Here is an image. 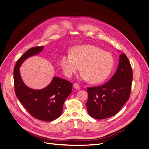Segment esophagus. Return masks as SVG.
Here are the masks:
<instances>
[{"label": "esophagus", "mask_w": 149, "mask_h": 149, "mask_svg": "<svg viewBox=\"0 0 149 149\" xmlns=\"http://www.w3.org/2000/svg\"><path fill=\"white\" fill-rule=\"evenodd\" d=\"M74 87L76 89H77V90H79L80 89V86H79V85L78 83H75L74 85Z\"/></svg>", "instance_id": "1"}]
</instances>
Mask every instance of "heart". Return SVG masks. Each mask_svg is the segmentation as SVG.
Masks as SVG:
<instances>
[{
	"mask_svg": "<svg viewBox=\"0 0 149 149\" xmlns=\"http://www.w3.org/2000/svg\"><path fill=\"white\" fill-rule=\"evenodd\" d=\"M64 74L69 78L80 69V78L92 84L104 81L114 65L113 56L93 45H81L71 50L70 55H63L60 60Z\"/></svg>",
	"mask_w": 149,
	"mask_h": 149,
	"instance_id": "1",
	"label": "heart"
}]
</instances>
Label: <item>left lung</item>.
<instances>
[{
  "mask_svg": "<svg viewBox=\"0 0 149 149\" xmlns=\"http://www.w3.org/2000/svg\"><path fill=\"white\" fill-rule=\"evenodd\" d=\"M132 80L130 61L122 53L117 70L109 81L102 86L87 89L88 100L86 105L89 116L103 119L117 114L130 97Z\"/></svg>",
  "mask_w": 149,
  "mask_h": 149,
  "instance_id": "obj_1",
  "label": "left lung"
}]
</instances>
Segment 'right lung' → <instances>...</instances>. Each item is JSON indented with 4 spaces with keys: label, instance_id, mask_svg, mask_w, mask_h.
<instances>
[{
    "label": "right lung",
    "instance_id": "right-lung-1",
    "mask_svg": "<svg viewBox=\"0 0 149 149\" xmlns=\"http://www.w3.org/2000/svg\"><path fill=\"white\" fill-rule=\"evenodd\" d=\"M43 48L44 46L32 47L17 60L13 73L15 90L18 100L33 117L50 122L61 115L64 102L72 92V83L54 77L46 88L33 89L25 85L19 71V68L25 60L39 54Z\"/></svg>",
    "mask_w": 149,
    "mask_h": 149
}]
</instances>
